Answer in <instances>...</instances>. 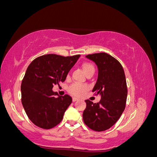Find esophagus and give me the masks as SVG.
Listing matches in <instances>:
<instances>
[{
    "label": "esophagus",
    "mask_w": 157,
    "mask_h": 157,
    "mask_svg": "<svg viewBox=\"0 0 157 157\" xmlns=\"http://www.w3.org/2000/svg\"><path fill=\"white\" fill-rule=\"evenodd\" d=\"M78 100H79L78 98H76V97L72 98V101H78Z\"/></svg>",
    "instance_id": "1"
}]
</instances>
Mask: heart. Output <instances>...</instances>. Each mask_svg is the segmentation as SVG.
<instances>
[{
	"mask_svg": "<svg viewBox=\"0 0 157 157\" xmlns=\"http://www.w3.org/2000/svg\"><path fill=\"white\" fill-rule=\"evenodd\" d=\"M82 68L84 72L87 77L91 75L94 74L95 72V67L94 65L91 63L85 62L82 65ZM86 90H87V86L84 85H80V84H72V85L70 86L68 89V92L75 96H80L82 94L85 93Z\"/></svg>",
	"mask_w": 157,
	"mask_h": 157,
	"instance_id": "1",
	"label": "heart"
}]
</instances>
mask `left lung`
I'll use <instances>...</instances> for the list:
<instances>
[{
  "label": "left lung",
  "instance_id": "8db88e82",
  "mask_svg": "<svg viewBox=\"0 0 157 157\" xmlns=\"http://www.w3.org/2000/svg\"><path fill=\"white\" fill-rule=\"evenodd\" d=\"M97 65L98 78L92 92L101 96L99 103L85 100L83 121L95 131H104L118 120L125 108L128 89L122 65L116 58L106 53L86 56Z\"/></svg>",
  "mask_w": 157,
  "mask_h": 157
}]
</instances>
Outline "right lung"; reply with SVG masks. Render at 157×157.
I'll return each instance as SVG.
<instances>
[{
    "label": "right lung",
    "instance_id": "add662e5",
    "mask_svg": "<svg viewBox=\"0 0 157 157\" xmlns=\"http://www.w3.org/2000/svg\"><path fill=\"white\" fill-rule=\"evenodd\" d=\"M79 56L47 54L34 59L28 66L21 85L22 104L35 125L51 129L61 122L72 98L59 96L52 89L65 80Z\"/></svg>",
    "mask_w": 157,
    "mask_h": 157
}]
</instances>
